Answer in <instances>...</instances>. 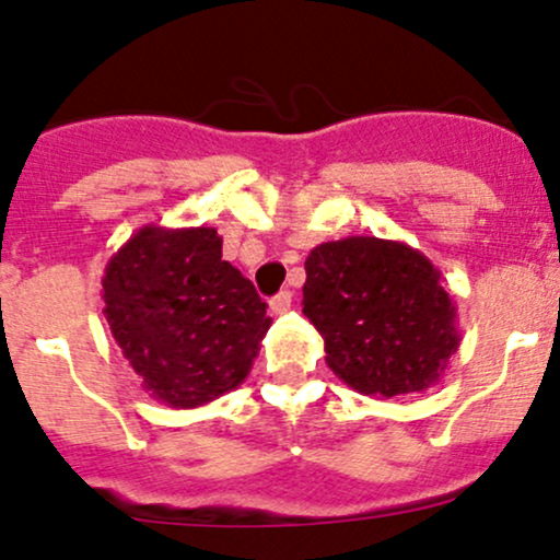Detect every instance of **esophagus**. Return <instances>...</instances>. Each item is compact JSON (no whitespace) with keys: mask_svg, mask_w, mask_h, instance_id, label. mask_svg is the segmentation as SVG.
<instances>
[{"mask_svg":"<svg viewBox=\"0 0 560 560\" xmlns=\"http://www.w3.org/2000/svg\"><path fill=\"white\" fill-rule=\"evenodd\" d=\"M268 305H270V313H276V316H279V313H287V311H290V305H292V292L284 290V292L273 294Z\"/></svg>","mask_w":560,"mask_h":560,"instance_id":"obj_1","label":"esophagus"}]
</instances>
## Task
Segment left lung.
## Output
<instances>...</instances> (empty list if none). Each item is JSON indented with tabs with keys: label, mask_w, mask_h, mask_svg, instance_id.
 I'll use <instances>...</instances> for the list:
<instances>
[{
	"label": "left lung",
	"mask_w": 560,
	"mask_h": 560,
	"mask_svg": "<svg viewBox=\"0 0 560 560\" xmlns=\"http://www.w3.org/2000/svg\"><path fill=\"white\" fill-rule=\"evenodd\" d=\"M303 313L324 337L329 370L364 396L428 390L459 348L457 308L441 270L390 238L313 247Z\"/></svg>",
	"instance_id": "8db88e82"
}]
</instances>
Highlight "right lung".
I'll return each instance as SVG.
<instances>
[{
	"mask_svg": "<svg viewBox=\"0 0 560 560\" xmlns=\"http://www.w3.org/2000/svg\"><path fill=\"white\" fill-rule=\"evenodd\" d=\"M103 303L143 390L172 409L205 407L238 388L270 327L268 305L205 225L132 233L108 260Z\"/></svg>",
	"mask_w": 560,
	"mask_h": 560,
	"instance_id": "right-lung-1",
	"label": "right lung"
}]
</instances>
